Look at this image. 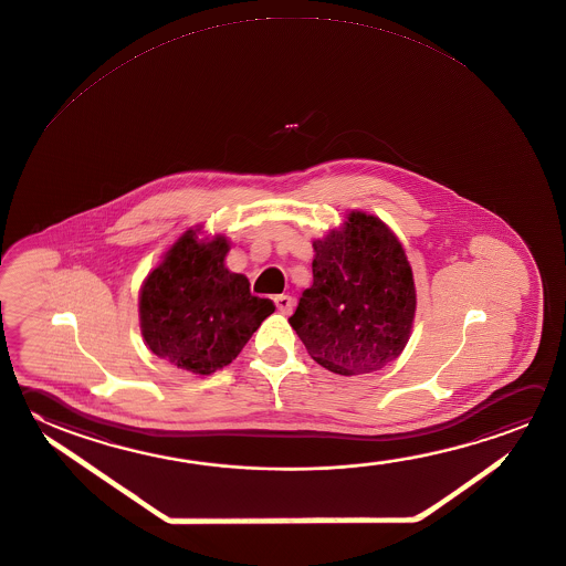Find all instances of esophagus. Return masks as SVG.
I'll return each mask as SVG.
<instances>
[{
	"label": "esophagus",
	"instance_id": "obj_1",
	"mask_svg": "<svg viewBox=\"0 0 566 566\" xmlns=\"http://www.w3.org/2000/svg\"><path fill=\"white\" fill-rule=\"evenodd\" d=\"M275 305H277L279 311H281L283 315H289V313L293 311L295 301H293L291 295H277V297H275Z\"/></svg>",
	"mask_w": 566,
	"mask_h": 566
}]
</instances>
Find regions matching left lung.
I'll return each mask as SVG.
<instances>
[{
    "instance_id": "1",
    "label": "left lung",
    "mask_w": 566,
    "mask_h": 566,
    "mask_svg": "<svg viewBox=\"0 0 566 566\" xmlns=\"http://www.w3.org/2000/svg\"><path fill=\"white\" fill-rule=\"evenodd\" d=\"M313 249V285L291 327L325 369L345 377L382 369L405 349L417 308L399 239L377 217L353 211Z\"/></svg>"
}]
</instances>
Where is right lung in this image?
<instances>
[{
	"instance_id": "obj_1",
	"label": "right lung",
	"mask_w": 566,
	"mask_h": 566,
	"mask_svg": "<svg viewBox=\"0 0 566 566\" xmlns=\"http://www.w3.org/2000/svg\"><path fill=\"white\" fill-rule=\"evenodd\" d=\"M226 237H179L139 297L142 335L159 359L193 375H211L235 359L273 301L251 295L249 281L226 268Z\"/></svg>"
}]
</instances>
